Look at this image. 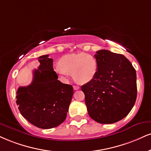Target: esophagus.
I'll list each match as a JSON object with an SVG mask.
<instances>
[{
  "mask_svg": "<svg viewBox=\"0 0 151 151\" xmlns=\"http://www.w3.org/2000/svg\"><path fill=\"white\" fill-rule=\"evenodd\" d=\"M73 88H74V90L77 91V90H79V88H80V87L78 86H73Z\"/></svg>",
  "mask_w": 151,
  "mask_h": 151,
  "instance_id": "esophagus-1",
  "label": "esophagus"
}]
</instances>
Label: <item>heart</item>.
I'll list each match as a JSON object with an SVG mask.
<instances>
[{"mask_svg":"<svg viewBox=\"0 0 151 151\" xmlns=\"http://www.w3.org/2000/svg\"><path fill=\"white\" fill-rule=\"evenodd\" d=\"M99 70L96 59L89 54H69L62 57L55 71L60 77L65 79L69 74L78 83H86L95 78Z\"/></svg>","mask_w":151,"mask_h":151,"instance_id":"b5f03b06","label":"heart"}]
</instances>
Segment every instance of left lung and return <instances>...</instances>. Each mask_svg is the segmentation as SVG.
Wrapping results in <instances>:
<instances>
[{"mask_svg": "<svg viewBox=\"0 0 151 151\" xmlns=\"http://www.w3.org/2000/svg\"><path fill=\"white\" fill-rule=\"evenodd\" d=\"M95 78L81 86L88 115L101 124H112L129 113L137 96V73L125 56L108 50L95 55Z\"/></svg>", "mask_w": 151, "mask_h": 151, "instance_id": "left-lung-1", "label": "left lung"}]
</instances>
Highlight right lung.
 Returning a JSON list of instances; mask_svg holds the SVG:
<instances>
[{
    "mask_svg": "<svg viewBox=\"0 0 151 151\" xmlns=\"http://www.w3.org/2000/svg\"><path fill=\"white\" fill-rule=\"evenodd\" d=\"M48 55L40 56V65L33 71V81L18 88L16 103L25 119L41 129L58 127L65 120L73 96V87L58 80Z\"/></svg>",
    "mask_w": 151,
    "mask_h": 151,
    "instance_id": "obj_1",
    "label": "right lung"
}]
</instances>
